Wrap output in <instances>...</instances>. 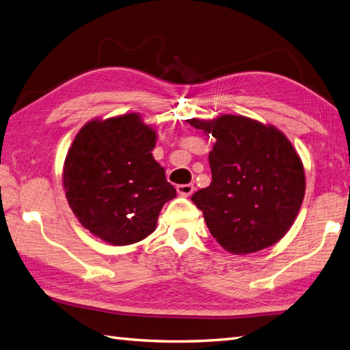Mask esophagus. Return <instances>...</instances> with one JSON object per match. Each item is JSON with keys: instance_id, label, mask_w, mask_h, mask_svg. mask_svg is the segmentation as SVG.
<instances>
[{"instance_id": "34e87169", "label": "esophagus", "mask_w": 350, "mask_h": 350, "mask_svg": "<svg viewBox=\"0 0 350 350\" xmlns=\"http://www.w3.org/2000/svg\"><path fill=\"white\" fill-rule=\"evenodd\" d=\"M176 191H178V195H181V196H190L193 191H195V185L193 184H180V185H176Z\"/></svg>"}]
</instances>
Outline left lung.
I'll use <instances>...</instances> for the list:
<instances>
[{
  "label": "left lung",
  "instance_id": "1",
  "mask_svg": "<svg viewBox=\"0 0 350 350\" xmlns=\"http://www.w3.org/2000/svg\"><path fill=\"white\" fill-rule=\"evenodd\" d=\"M215 137L213 181L191 200L224 250L248 254L275 244L291 229L304 199L302 161L274 126L247 116L187 120Z\"/></svg>",
  "mask_w": 350,
  "mask_h": 350
}]
</instances>
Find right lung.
<instances>
[{"mask_svg":"<svg viewBox=\"0 0 350 350\" xmlns=\"http://www.w3.org/2000/svg\"><path fill=\"white\" fill-rule=\"evenodd\" d=\"M157 135L139 113L92 120L76 135L63 184L85 229L113 245L152 234L161 206L176 196L151 151Z\"/></svg>","mask_w":350,"mask_h":350,"instance_id":"right-lung-1","label":"right lung"}]
</instances>
